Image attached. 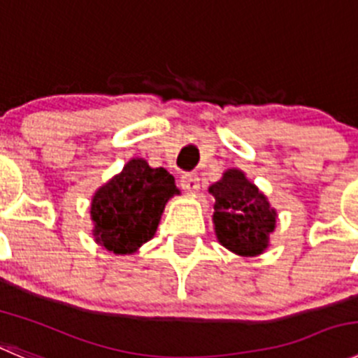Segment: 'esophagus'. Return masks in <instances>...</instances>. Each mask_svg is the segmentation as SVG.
Returning <instances> with one entry per match:
<instances>
[{
	"label": "esophagus",
	"instance_id": "esophagus-1",
	"mask_svg": "<svg viewBox=\"0 0 358 358\" xmlns=\"http://www.w3.org/2000/svg\"><path fill=\"white\" fill-rule=\"evenodd\" d=\"M179 185H181V188L186 189V192H199L200 177L196 176V173H182Z\"/></svg>",
	"mask_w": 358,
	"mask_h": 358
}]
</instances>
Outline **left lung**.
Returning a JSON list of instances; mask_svg holds the SVG:
<instances>
[{"mask_svg": "<svg viewBox=\"0 0 358 358\" xmlns=\"http://www.w3.org/2000/svg\"><path fill=\"white\" fill-rule=\"evenodd\" d=\"M209 192L216 199L213 220L217 241L241 257L260 255L275 227V210L264 193L239 170H227Z\"/></svg>", "mask_w": 358, "mask_h": 358, "instance_id": "obj_1", "label": "left lung"}]
</instances>
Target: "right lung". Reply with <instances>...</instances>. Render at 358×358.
Listing matches in <instances>:
<instances>
[{"instance_id": "add662e5", "label": "right lung", "mask_w": 358, "mask_h": 358, "mask_svg": "<svg viewBox=\"0 0 358 358\" xmlns=\"http://www.w3.org/2000/svg\"><path fill=\"white\" fill-rule=\"evenodd\" d=\"M179 193L165 169L131 159L91 202L96 243L115 255L134 253L155 236L166 200Z\"/></svg>"}]
</instances>
